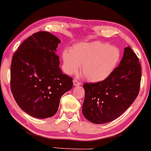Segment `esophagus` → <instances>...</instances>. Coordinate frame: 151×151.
<instances>
[{
	"label": "esophagus",
	"instance_id": "obj_1",
	"mask_svg": "<svg viewBox=\"0 0 151 151\" xmlns=\"http://www.w3.org/2000/svg\"><path fill=\"white\" fill-rule=\"evenodd\" d=\"M73 83V86H80L82 84L80 81H78L77 80H74Z\"/></svg>",
	"mask_w": 151,
	"mask_h": 151
}]
</instances>
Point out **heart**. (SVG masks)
Instances as JSON below:
<instances>
[{"instance_id":"heart-1","label":"heart","mask_w":151,"mask_h":151,"mask_svg":"<svg viewBox=\"0 0 151 151\" xmlns=\"http://www.w3.org/2000/svg\"><path fill=\"white\" fill-rule=\"evenodd\" d=\"M66 73L81 72L91 82L106 80L113 73L122 59V51L117 46L103 42H82L71 47L70 52L63 53Z\"/></svg>"}]
</instances>
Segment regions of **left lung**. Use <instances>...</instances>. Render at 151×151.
I'll return each instance as SVG.
<instances>
[{
	"mask_svg": "<svg viewBox=\"0 0 151 151\" xmlns=\"http://www.w3.org/2000/svg\"><path fill=\"white\" fill-rule=\"evenodd\" d=\"M141 67L129 46L124 49L119 66L106 80L85 83L82 113L86 119L103 124L119 117L130 106L139 93Z\"/></svg>",
	"mask_w": 151,
	"mask_h": 151,
	"instance_id": "left-lung-1",
	"label": "left lung"
}]
</instances>
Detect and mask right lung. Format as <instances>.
<instances>
[{
	"label": "right lung",
	"mask_w": 151,
	"mask_h": 151,
	"mask_svg": "<svg viewBox=\"0 0 151 151\" xmlns=\"http://www.w3.org/2000/svg\"><path fill=\"white\" fill-rule=\"evenodd\" d=\"M60 42L49 32H36L24 41L12 58L11 92L19 107L34 117L54 115L61 96L73 87L72 78L62 73L55 54Z\"/></svg>",
	"instance_id": "right-lung-1"
}]
</instances>
